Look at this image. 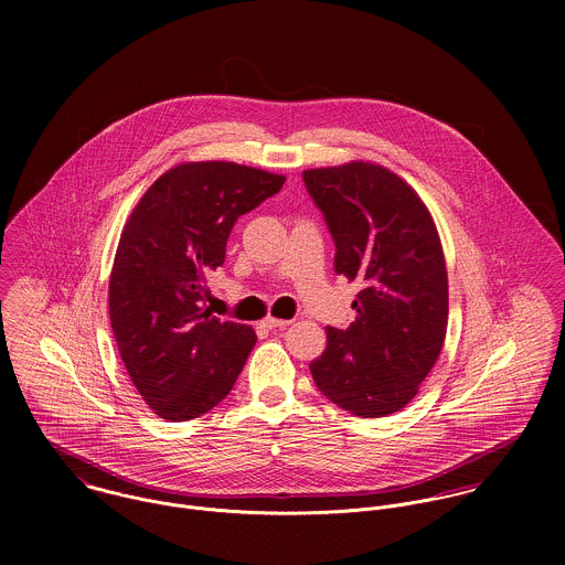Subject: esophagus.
I'll use <instances>...</instances> for the list:
<instances>
[{
    "label": "esophagus",
    "mask_w": 565,
    "mask_h": 565,
    "mask_svg": "<svg viewBox=\"0 0 565 565\" xmlns=\"http://www.w3.org/2000/svg\"><path fill=\"white\" fill-rule=\"evenodd\" d=\"M289 320H278V318H265L260 326L263 328H267V330H274V328H287L289 326Z\"/></svg>",
    "instance_id": "1"
}]
</instances>
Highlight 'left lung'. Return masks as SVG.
Returning a JSON list of instances; mask_svg holds the SVG:
<instances>
[{
  "label": "left lung",
  "instance_id": "8db88e82",
  "mask_svg": "<svg viewBox=\"0 0 565 565\" xmlns=\"http://www.w3.org/2000/svg\"><path fill=\"white\" fill-rule=\"evenodd\" d=\"M302 178L337 247L334 271L361 285L356 320L326 328L313 381L352 415L385 417L415 398L446 339L448 274L435 222L381 164L345 162Z\"/></svg>",
  "mask_w": 565,
  "mask_h": 565
}]
</instances>
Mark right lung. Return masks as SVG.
<instances>
[{
	"instance_id": "add662e5",
	"label": "right lung",
	"mask_w": 565,
	"mask_h": 565,
	"mask_svg": "<svg viewBox=\"0 0 565 565\" xmlns=\"http://www.w3.org/2000/svg\"><path fill=\"white\" fill-rule=\"evenodd\" d=\"M285 175L237 162H182L130 213L108 309L121 361L146 404L169 422L209 413L235 387L256 343L249 326L204 309L235 222L276 195Z\"/></svg>"
}]
</instances>
